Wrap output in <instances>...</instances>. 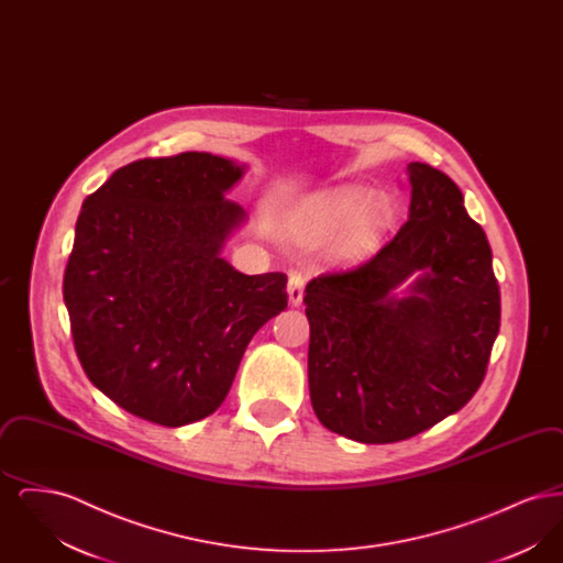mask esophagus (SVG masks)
Returning a JSON list of instances; mask_svg holds the SVG:
<instances>
[{
    "label": "esophagus",
    "mask_w": 563,
    "mask_h": 563,
    "mask_svg": "<svg viewBox=\"0 0 563 563\" xmlns=\"http://www.w3.org/2000/svg\"><path fill=\"white\" fill-rule=\"evenodd\" d=\"M287 295H289V303L291 306H299L303 299V276L291 272L289 274V285H287Z\"/></svg>",
    "instance_id": "1"
}]
</instances>
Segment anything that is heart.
I'll list each match as a JSON object with an SVG mask.
<instances>
[{
  "label": "heart",
  "instance_id": "b5f03b06",
  "mask_svg": "<svg viewBox=\"0 0 563 563\" xmlns=\"http://www.w3.org/2000/svg\"><path fill=\"white\" fill-rule=\"evenodd\" d=\"M390 223V209L374 191L356 188L324 200L308 225V234L319 242H338L346 260L365 257Z\"/></svg>",
  "mask_w": 563,
  "mask_h": 563
}]
</instances>
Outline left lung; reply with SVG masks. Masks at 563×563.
<instances>
[{"instance_id": "left-lung-1", "label": "left lung", "mask_w": 563, "mask_h": 563, "mask_svg": "<svg viewBox=\"0 0 563 563\" xmlns=\"http://www.w3.org/2000/svg\"><path fill=\"white\" fill-rule=\"evenodd\" d=\"M407 223L374 260L306 285L308 384L324 429L397 443L477 393L500 329L492 249L454 181L407 164Z\"/></svg>"}]
</instances>
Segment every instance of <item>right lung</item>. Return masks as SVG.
Returning <instances> with one entry per match:
<instances>
[{
  "instance_id": "add662e5",
  "label": "right lung",
  "mask_w": 563,
  "mask_h": 563,
  "mask_svg": "<svg viewBox=\"0 0 563 563\" xmlns=\"http://www.w3.org/2000/svg\"><path fill=\"white\" fill-rule=\"evenodd\" d=\"M246 164L186 152L118 168L81 205L63 280L88 379L168 429L223 402L251 338L287 308L283 272L242 274L221 251L246 223L225 194Z\"/></svg>"
}]
</instances>
